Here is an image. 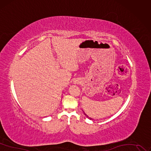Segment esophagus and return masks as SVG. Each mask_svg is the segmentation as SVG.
I'll return each instance as SVG.
<instances>
[{"mask_svg": "<svg viewBox=\"0 0 151 151\" xmlns=\"http://www.w3.org/2000/svg\"><path fill=\"white\" fill-rule=\"evenodd\" d=\"M80 83V82L78 80V81L76 80V81H75V83Z\"/></svg>", "mask_w": 151, "mask_h": 151, "instance_id": "1", "label": "esophagus"}]
</instances>
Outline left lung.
I'll return each instance as SVG.
<instances>
[{
	"label": "left lung",
	"mask_w": 151,
	"mask_h": 151,
	"mask_svg": "<svg viewBox=\"0 0 151 151\" xmlns=\"http://www.w3.org/2000/svg\"><path fill=\"white\" fill-rule=\"evenodd\" d=\"M83 113H84V112H83ZM85 116H86V117H87V118H89V119H91V120H92V119H92V118H89V117H88V116H87V115H86V114H85Z\"/></svg>",
	"instance_id": "left-lung-1"
}]
</instances>
